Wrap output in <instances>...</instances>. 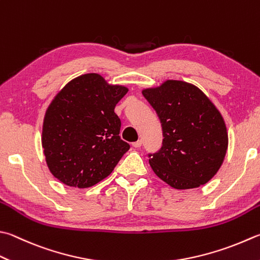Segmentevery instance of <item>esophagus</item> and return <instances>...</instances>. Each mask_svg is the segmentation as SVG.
<instances>
[{"label":"esophagus","mask_w":260,"mask_h":260,"mask_svg":"<svg viewBox=\"0 0 260 260\" xmlns=\"http://www.w3.org/2000/svg\"><path fill=\"white\" fill-rule=\"evenodd\" d=\"M143 145V141L141 140H138V141H136V143H132V146L135 147V148H139V147Z\"/></svg>","instance_id":"obj_1"}]
</instances>
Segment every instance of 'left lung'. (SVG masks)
<instances>
[{
	"label": "left lung",
	"mask_w": 260,
	"mask_h": 260,
	"mask_svg": "<svg viewBox=\"0 0 260 260\" xmlns=\"http://www.w3.org/2000/svg\"><path fill=\"white\" fill-rule=\"evenodd\" d=\"M143 95L163 129V146L158 153L149 154L154 173L178 190L206 184L222 166L228 150L221 112L198 87L181 80L146 88Z\"/></svg>",
	"instance_id": "left-lung-1"
}]
</instances>
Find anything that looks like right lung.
<instances>
[{
	"mask_svg": "<svg viewBox=\"0 0 260 260\" xmlns=\"http://www.w3.org/2000/svg\"><path fill=\"white\" fill-rule=\"evenodd\" d=\"M99 73L75 78L57 92L43 122L42 146L55 178L69 187L89 188L109 176L129 150L120 138L115 105L128 92Z\"/></svg>",
	"mask_w": 260,
	"mask_h": 260,
	"instance_id": "right-lung-1",
	"label": "right lung"
}]
</instances>
